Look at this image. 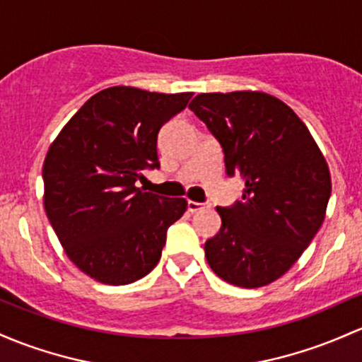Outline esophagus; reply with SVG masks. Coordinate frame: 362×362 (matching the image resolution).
<instances>
[{
  "label": "esophagus",
  "instance_id": "esophagus-1",
  "mask_svg": "<svg viewBox=\"0 0 362 362\" xmlns=\"http://www.w3.org/2000/svg\"><path fill=\"white\" fill-rule=\"evenodd\" d=\"M206 208V204H202V202H196V201H187V209L190 213H196L199 211V209Z\"/></svg>",
  "mask_w": 362,
  "mask_h": 362
}]
</instances>
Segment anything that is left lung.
I'll return each instance as SVG.
<instances>
[{
    "instance_id": "8db88e82",
    "label": "left lung",
    "mask_w": 362,
    "mask_h": 362,
    "mask_svg": "<svg viewBox=\"0 0 362 362\" xmlns=\"http://www.w3.org/2000/svg\"><path fill=\"white\" fill-rule=\"evenodd\" d=\"M189 108L220 142L226 175L245 185L242 201L216 208L221 228L204 244L208 264L237 287L272 284L323 223L332 194L327 161L300 118L269 94H199Z\"/></svg>"
}]
</instances>
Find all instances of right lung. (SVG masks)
Here are the masks:
<instances>
[{
  "label": "right lung",
  "instance_id": "1",
  "mask_svg": "<svg viewBox=\"0 0 362 362\" xmlns=\"http://www.w3.org/2000/svg\"><path fill=\"white\" fill-rule=\"evenodd\" d=\"M190 98L110 87L87 99L47 151L46 214L66 256L94 280L127 285L148 275L187 209L182 197L144 192L137 180L160 168L158 132Z\"/></svg>",
  "mask_w": 362,
  "mask_h": 362
}]
</instances>
